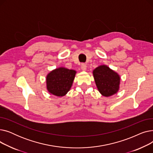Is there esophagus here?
I'll use <instances>...</instances> for the list:
<instances>
[{
    "instance_id": "esophagus-1",
    "label": "esophagus",
    "mask_w": 153,
    "mask_h": 153,
    "mask_svg": "<svg viewBox=\"0 0 153 153\" xmlns=\"http://www.w3.org/2000/svg\"><path fill=\"white\" fill-rule=\"evenodd\" d=\"M81 69L83 71H85L87 69V65L85 64H81Z\"/></svg>"
}]
</instances>
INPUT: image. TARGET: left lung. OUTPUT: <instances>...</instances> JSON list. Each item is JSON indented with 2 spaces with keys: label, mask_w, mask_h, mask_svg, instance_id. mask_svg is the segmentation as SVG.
<instances>
[{
  "label": "left lung",
  "mask_w": 153,
  "mask_h": 153,
  "mask_svg": "<svg viewBox=\"0 0 153 153\" xmlns=\"http://www.w3.org/2000/svg\"><path fill=\"white\" fill-rule=\"evenodd\" d=\"M92 73L97 89L104 97H110L118 92L121 78L117 72L103 64L94 69Z\"/></svg>",
  "instance_id": "left-lung-1"
}]
</instances>
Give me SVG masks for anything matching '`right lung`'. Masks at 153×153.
<instances>
[{
    "label": "right lung",
    "mask_w": 153,
    "mask_h": 153,
    "mask_svg": "<svg viewBox=\"0 0 153 153\" xmlns=\"http://www.w3.org/2000/svg\"><path fill=\"white\" fill-rule=\"evenodd\" d=\"M76 71L59 67L52 70L46 77V89L50 94L62 97L70 91L74 80Z\"/></svg>",
    "instance_id": "right-lung-1"
}]
</instances>
